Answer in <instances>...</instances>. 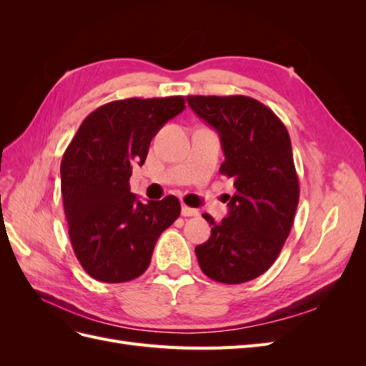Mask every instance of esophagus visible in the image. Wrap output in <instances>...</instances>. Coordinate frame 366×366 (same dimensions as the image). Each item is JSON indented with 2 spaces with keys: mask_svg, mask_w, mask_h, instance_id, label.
Masks as SVG:
<instances>
[{
  "mask_svg": "<svg viewBox=\"0 0 366 366\" xmlns=\"http://www.w3.org/2000/svg\"><path fill=\"white\" fill-rule=\"evenodd\" d=\"M182 215H183V217H197V215H198V210H197V209H192V207H189V206H186V204H183V206H182Z\"/></svg>",
  "mask_w": 366,
  "mask_h": 366,
  "instance_id": "obj_1",
  "label": "esophagus"
}]
</instances>
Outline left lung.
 Here are the masks:
<instances>
[{
    "mask_svg": "<svg viewBox=\"0 0 366 366\" xmlns=\"http://www.w3.org/2000/svg\"><path fill=\"white\" fill-rule=\"evenodd\" d=\"M192 112L217 129L234 180L229 214L195 247L200 269L221 284H242L267 272L289 237L299 202L289 131L270 108L249 96H187Z\"/></svg>",
    "mask_w": 366,
    "mask_h": 366,
    "instance_id": "obj_1",
    "label": "left lung"
}]
</instances>
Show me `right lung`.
Wrapping results in <instances>:
<instances>
[{"label":"right lung","instance_id":"obj_1","mask_svg":"<svg viewBox=\"0 0 366 366\" xmlns=\"http://www.w3.org/2000/svg\"><path fill=\"white\" fill-rule=\"evenodd\" d=\"M183 109V96L105 104L84 119L65 149L61 192L69 235L92 278L108 284L139 278L162 232L179 218L177 197L142 203L129 191V177L132 166L145 163L152 137Z\"/></svg>","mask_w":366,"mask_h":366}]
</instances>
